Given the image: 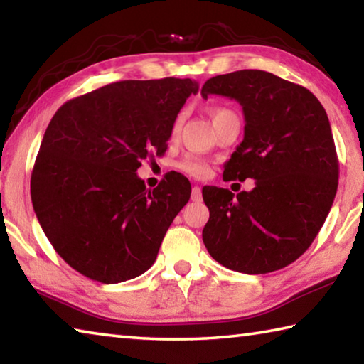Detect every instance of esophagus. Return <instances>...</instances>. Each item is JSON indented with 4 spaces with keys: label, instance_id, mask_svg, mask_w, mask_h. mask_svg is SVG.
<instances>
[{
    "label": "esophagus",
    "instance_id": "34e87169",
    "mask_svg": "<svg viewBox=\"0 0 364 364\" xmlns=\"http://www.w3.org/2000/svg\"><path fill=\"white\" fill-rule=\"evenodd\" d=\"M191 199H193L194 202L202 199V193H200V188L199 186H194L193 188V193H191Z\"/></svg>",
    "mask_w": 364,
    "mask_h": 364
}]
</instances>
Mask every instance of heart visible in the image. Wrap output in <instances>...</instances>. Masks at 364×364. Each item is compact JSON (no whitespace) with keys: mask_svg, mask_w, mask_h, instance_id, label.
Listing matches in <instances>:
<instances>
[{"mask_svg":"<svg viewBox=\"0 0 364 364\" xmlns=\"http://www.w3.org/2000/svg\"><path fill=\"white\" fill-rule=\"evenodd\" d=\"M230 112V110L225 109V107H212L210 109V115L213 122L221 117L223 114ZM181 125V119H176L175 122V127H173V132H178V128ZM180 170L184 171V173L189 175V176H194V178H205L208 175V171H210V165L205 159L202 157H197V156H191L186 157L180 162Z\"/></svg>","mask_w":364,"mask_h":364,"instance_id":"obj_1","label":"heart"}]
</instances>
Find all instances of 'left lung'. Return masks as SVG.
Segmentation results:
<instances>
[{
    "mask_svg": "<svg viewBox=\"0 0 364 364\" xmlns=\"http://www.w3.org/2000/svg\"><path fill=\"white\" fill-rule=\"evenodd\" d=\"M202 97L220 95L242 106L244 139L225 164L223 180H255L252 191L204 186L210 218L202 231L215 260L263 274L304 254L334 202L338 160L328 114L300 85L264 70L207 80Z\"/></svg>",
    "mask_w": 364,
    "mask_h": 364,
    "instance_id": "8db88e82",
    "label": "left lung"
}]
</instances>
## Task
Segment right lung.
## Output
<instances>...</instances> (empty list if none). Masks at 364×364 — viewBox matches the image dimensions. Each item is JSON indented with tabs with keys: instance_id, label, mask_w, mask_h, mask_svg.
<instances>
[{
	"instance_id": "right-lung-1",
	"label": "right lung",
	"mask_w": 364,
	"mask_h": 364,
	"mask_svg": "<svg viewBox=\"0 0 364 364\" xmlns=\"http://www.w3.org/2000/svg\"><path fill=\"white\" fill-rule=\"evenodd\" d=\"M197 90L191 78L125 80L67 101L49 122L30 180L33 210L54 250L86 278L115 284L156 262L191 183L170 171L146 189L136 170L167 151Z\"/></svg>"
}]
</instances>
